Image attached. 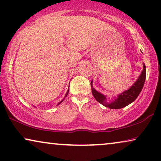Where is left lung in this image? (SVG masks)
Wrapping results in <instances>:
<instances>
[{
  "label": "left lung",
  "mask_w": 161,
  "mask_h": 161,
  "mask_svg": "<svg viewBox=\"0 0 161 161\" xmlns=\"http://www.w3.org/2000/svg\"><path fill=\"white\" fill-rule=\"evenodd\" d=\"M145 79H146V67L144 64V68H143V71L136 80V82L128 90L122 92V94L118 96V97L114 100L113 102L108 103L106 97L100 94V92H97L94 88L92 87V93L93 94L94 97L96 99V100L101 104L104 105V106L109 108L111 109H119L122 108L127 105L133 103L134 100L137 98L138 94H140L142 91L143 86H144ZM92 82L91 83V86Z\"/></svg>",
  "instance_id": "1"
}]
</instances>
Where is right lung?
<instances>
[{
    "label": "right lung",
    "instance_id": "1",
    "mask_svg": "<svg viewBox=\"0 0 161 161\" xmlns=\"http://www.w3.org/2000/svg\"><path fill=\"white\" fill-rule=\"evenodd\" d=\"M68 93H69V89H68V91H67V94H66V95H65V97H67V94H68ZM62 101H63V100H62ZM62 101H61V102H62ZM61 102H60V103H58V104H60V103H61Z\"/></svg>",
    "mask_w": 161,
    "mask_h": 161
}]
</instances>
